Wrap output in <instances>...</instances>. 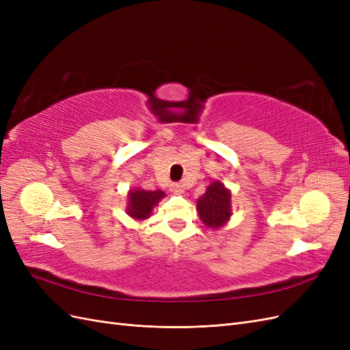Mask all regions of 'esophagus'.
Wrapping results in <instances>:
<instances>
[{
    "instance_id": "1",
    "label": "esophagus",
    "mask_w": 350,
    "mask_h": 350,
    "mask_svg": "<svg viewBox=\"0 0 350 350\" xmlns=\"http://www.w3.org/2000/svg\"><path fill=\"white\" fill-rule=\"evenodd\" d=\"M171 189L175 194H183L184 193V185L181 183H174L171 185Z\"/></svg>"
}]
</instances>
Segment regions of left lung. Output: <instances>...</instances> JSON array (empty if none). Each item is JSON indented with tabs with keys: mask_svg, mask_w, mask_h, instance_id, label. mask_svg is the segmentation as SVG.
<instances>
[{
	"mask_svg": "<svg viewBox=\"0 0 350 350\" xmlns=\"http://www.w3.org/2000/svg\"><path fill=\"white\" fill-rule=\"evenodd\" d=\"M197 210L203 224L211 229L224 226L230 217V193L220 181L208 185L197 201Z\"/></svg>",
	"mask_w": 350,
	"mask_h": 350,
	"instance_id": "obj_1",
	"label": "left lung"
}]
</instances>
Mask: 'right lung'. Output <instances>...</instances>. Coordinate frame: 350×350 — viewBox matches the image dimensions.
I'll use <instances>...</instances> for the list:
<instances>
[{"label":"right lung","instance_id":"obj_1","mask_svg":"<svg viewBox=\"0 0 350 350\" xmlns=\"http://www.w3.org/2000/svg\"><path fill=\"white\" fill-rule=\"evenodd\" d=\"M165 196L161 189L156 191H144V189H131L130 201H129V215L134 219H147L150 216V211L159 203V200Z\"/></svg>","mask_w":350,"mask_h":350}]
</instances>
